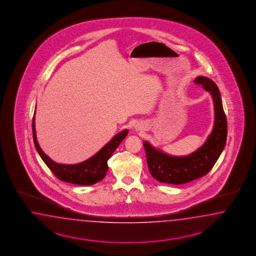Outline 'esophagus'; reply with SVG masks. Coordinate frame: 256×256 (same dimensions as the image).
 Instances as JSON below:
<instances>
[{
	"instance_id": "obj_1",
	"label": "esophagus",
	"mask_w": 256,
	"mask_h": 256,
	"mask_svg": "<svg viewBox=\"0 0 256 256\" xmlns=\"http://www.w3.org/2000/svg\"><path fill=\"white\" fill-rule=\"evenodd\" d=\"M136 130H137V132L142 130V124H138L137 126H136Z\"/></svg>"
}]
</instances>
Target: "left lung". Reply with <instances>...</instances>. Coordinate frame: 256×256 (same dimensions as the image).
<instances>
[{
    "label": "left lung",
    "instance_id": "obj_1",
    "mask_svg": "<svg viewBox=\"0 0 256 256\" xmlns=\"http://www.w3.org/2000/svg\"><path fill=\"white\" fill-rule=\"evenodd\" d=\"M194 82L201 84L212 96L214 126L201 148L188 156L167 155L148 142H144L149 172L154 178L162 183L180 185L206 176L215 165L226 144L227 120L218 86L204 76L196 78Z\"/></svg>",
    "mask_w": 256,
    "mask_h": 256
}]
</instances>
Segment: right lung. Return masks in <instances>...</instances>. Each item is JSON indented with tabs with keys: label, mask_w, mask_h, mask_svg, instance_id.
<instances>
[{
	"label": "right lung",
	"mask_w": 256,
	"mask_h": 256,
	"mask_svg": "<svg viewBox=\"0 0 256 256\" xmlns=\"http://www.w3.org/2000/svg\"><path fill=\"white\" fill-rule=\"evenodd\" d=\"M34 114L32 117V138L34 146L36 148L39 156L43 160L46 166L54 174L55 176L62 181L72 183L76 185L90 186L98 183L105 178L106 172H108V158L114 154L118 146L128 135V130H124L116 134L112 139L105 144L100 150L94 154L93 156L77 164H61L54 162L43 152L40 148L36 134V123Z\"/></svg>",
	"instance_id": "add662e5"
}]
</instances>
